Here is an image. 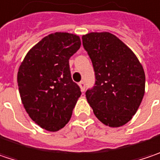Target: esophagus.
<instances>
[{"label":"esophagus","instance_id":"1","mask_svg":"<svg viewBox=\"0 0 160 160\" xmlns=\"http://www.w3.org/2000/svg\"><path fill=\"white\" fill-rule=\"evenodd\" d=\"M79 86H80V88H81V91L84 92V89H85V84H84V81H81V82L79 83Z\"/></svg>","mask_w":160,"mask_h":160}]
</instances>
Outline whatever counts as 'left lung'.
Here are the masks:
<instances>
[{"mask_svg": "<svg viewBox=\"0 0 160 160\" xmlns=\"http://www.w3.org/2000/svg\"><path fill=\"white\" fill-rule=\"evenodd\" d=\"M92 60L95 84L85 96L94 115L110 127H121L132 120L145 92V73L132 50L109 32L82 37Z\"/></svg>", "mask_w": 160, "mask_h": 160, "instance_id": "left-lung-1", "label": "left lung"}]
</instances>
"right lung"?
<instances>
[{
    "label": "right lung",
    "instance_id": "add662e5",
    "mask_svg": "<svg viewBox=\"0 0 160 160\" xmlns=\"http://www.w3.org/2000/svg\"><path fill=\"white\" fill-rule=\"evenodd\" d=\"M80 46L77 35L49 34L27 53L19 68L17 81L23 106L46 131L58 132L65 127L81 95L69 68V58Z\"/></svg>",
    "mask_w": 160,
    "mask_h": 160
}]
</instances>
